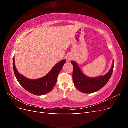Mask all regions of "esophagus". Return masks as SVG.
Returning a JSON list of instances; mask_svg holds the SVG:
<instances>
[{"label": "esophagus", "instance_id": "obj_1", "mask_svg": "<svg viewBox=\"0 0 128 128\" xmlns=\"http://www.w3.org/2000/svg\"><path fill=\"white\" fill-rule=\"evenodd\" d=\"M66 59H67V61H70V60H71V59H72V57L70 56H67V58H66Z\"/></svg>", "mask_w": 128, "mask_h": 128}]
</instances>
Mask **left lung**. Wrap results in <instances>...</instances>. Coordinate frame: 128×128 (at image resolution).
Wrapping results in <instances>:
<instances>
[{
	"label": "left lung",
	"mask_w": 128,
	"mask_h": 128,
	"mask_svg": "<svg viewBox=\"0 0 128 128\" xmlns=\"http://www.w3.org/2000/svg\"><path fill=\"white\" fill-rule=\"evenodd\" d=\"M73 65V82L77 90L84 94H92L97 92L102 88L110 80L113 71L114 60L113 64L110 71L106 74L96 77H90L84 74L81 71L78 64L75 61H71Z\"/></svg>",
	"instance_id": "1"
}]
</instances>
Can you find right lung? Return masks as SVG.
<instances>
[{
    "instance_id": "add662e5",
    "label": "right lung",
    "mask_w": 128,
    "mask_h": 128,
    "mask_svg": "<svg viewBox=\"0 0 128 128\" xmlns=\"http://www.w3.org/2000/svg\"><path fill=\"white\" fill-rule=\"evenodd\" d=\"M62 60L56 64L47 75L40 78L29 79L18 72L15 64L13 58V70L15 77L21 86L24 89L34 95L42 96L51 92L56 83L58 75L66 63Z\"/></svg>"
}]
</instances>
